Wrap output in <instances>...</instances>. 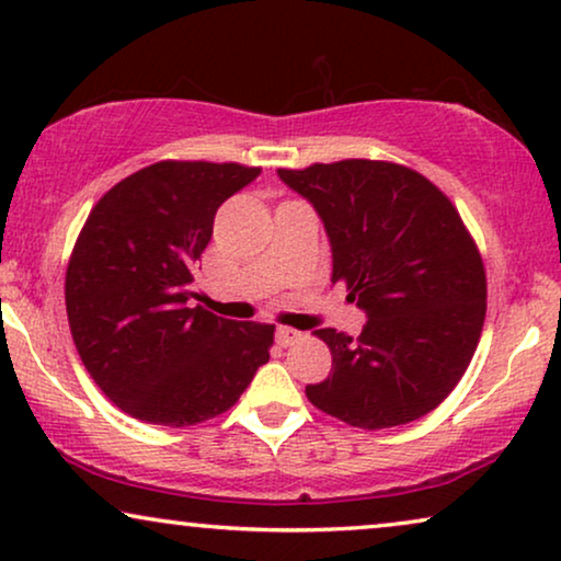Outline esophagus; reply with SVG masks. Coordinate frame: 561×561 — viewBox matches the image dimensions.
Instances as JSON below:
<instances>
[{
  "label": "esophagus",
  "mask_w": 561,
  "mask_h": 561,
  "mask_svg": "<svg viewBox=\"0 0 561 561\" xmlns=\"http://www.w3.org/2000/svg\"><path fill=\"white\" fill-rule=\"evenodd\" d=\"M298 336H301V332H296V329H290V327H278V329H275V342L283 344V347L294 344Z\"/></svg>",
  "instance_id": "esophagus-1"
}]
</instances>
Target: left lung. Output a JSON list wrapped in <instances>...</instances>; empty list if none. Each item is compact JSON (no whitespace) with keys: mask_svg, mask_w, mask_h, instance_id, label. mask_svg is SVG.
<instances>
[{"mask_svg":"<svg viewBox=\"0 0 561 561\" xmlns=\"http://www.w3.org/2000/svg\"><path fill=\"white\" fill-rule=\"evenodd\" d=\"M278 175L317 209L332 283H347V298L367 313L355 340L317 332L332 373L306 386L309 401L367 432L426 416L465 375L485 321V267L457 209L424 175L386 160Z\"/></svg>","mask_w":561,"mask_h":561,"instance_id":"obj_1","label":"left lung"}]
</instances>
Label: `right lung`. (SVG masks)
<instances>
[{
    "label": "right lung",
    "instance_id": "right-lung-1",
    "mask_svg": "<svg viewBox=\"0 0 561 561\" xmlns=\"http://www.w3.org/2000/svg\"><path fill=\"white\" fill-rule=\"evenodd\" d=\"M257 175L240 163L160 160L91 209L68 260V324L91 378L133 419L202 424L232 409L271 359L273 324L188 304L214 214Z\"/></svg>",
    "mask_w": 561,
    "mask_h": 561
}]
</instances>
